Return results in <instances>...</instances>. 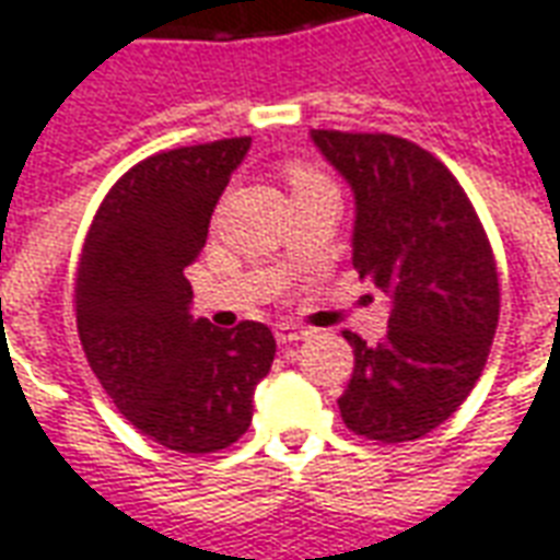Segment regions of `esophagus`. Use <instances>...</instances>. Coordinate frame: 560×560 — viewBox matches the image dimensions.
Instances as JSON below:
<instances>
[{"mask_svg": "<svg viewBox=\"0 0 560 560\" xmlns=\"http://www.w3.org/2000/svg\"><path fill=\"white\" fill-rule=\"evenodd\" d=\"M273 337H277V343H280V347H289V343H299V340H304L307 331L292 323H280L277 328H273Z\"/></svg>", "mask_w": 560, "mask_h": 560, "instance_id": "34e87169", "label": "esophagus"}]
</instances>
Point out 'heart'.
<instances>
[{"mask_svg": "<svg viewBox=\"0 0 560 560\" xmlns=\"http://www.w3.org/2000/svg\"><path fill=\"white\" fill-rule=\"evenodd\" d=\"M287 177L295 196H299V192H311V189H335V180H331L319 165H313V162L292 160L287 165Z\"/></svg>", "mask_w": 560, "mask_h": 560, "instance_id": "obj_1", "label": "heart"}]
</instances>
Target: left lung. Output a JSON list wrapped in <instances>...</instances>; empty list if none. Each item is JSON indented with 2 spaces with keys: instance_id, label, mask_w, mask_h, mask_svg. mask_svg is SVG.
Masks as SVG:
<instances>
[{
  "instance_id": "1",
  "label": "left lung",
  "mask_w": 560,
  "mask_h": 560,
  "mask_svg": "<svg viewBox=\"0 0 560 560\" xmlns=\"http://www.w3.org/2000/svg\"><path fill=\"white\" fill-rule=\"evenodd\" d=\"M355 192L352 265L392 299L383 343L350 340L355 368L337 398L343 425L407 443L443 425L489 359L501 283L470 198L425 147L386 132L313 129Z\"/></svg>"
}]
</instances>
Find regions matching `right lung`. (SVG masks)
<instances>
[{
    "label": "right lung",
    "instance_id": "obj_1",
    "mask_svg": "<svg viewBox=\"0 0 560 560\" xmlns=\"http://www.w3.org/2000/svg\"><path fill=\"white\" fill-rule=\"evenodd\" d=\"M249 138L147 156L102 198L83 237L74 316L86 362L141 434L184 455L232 446L271 371L268 325L213 328L189 316L184 268L208 241L210 213Z\"/></svg>",
    "mask_w": 560,
    "mask_h": 560
}]
</instances>
